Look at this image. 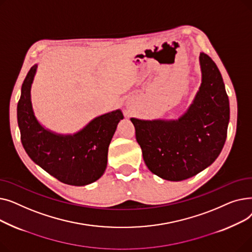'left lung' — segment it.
<instances>
[{
    "label": "left lung",
    "mask_w": 252,
    "mask_h": 252,
    "mask_svg": "<svg viewBox=\"0 0 252 252\" xmlns=\"http://www.w3.org/2000/svg\"><path fill=\"white\" fill-rule=\"evenodd\" d=\"M199 63V90L178 119L130 118L145 163L151 173L167 181L199 174L217 159L226 142L230 104L221 74L204 53H200Z\"/></svg>",
    "instance_id": "obj_1"
}]
</instances>
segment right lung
I'll list each match as a JSON object with an SVG mask.
<instances>
[{"label": "right lung", "instance_id": "1", "mask_svg": "<svg viewBox=\"0 0 252 252\" xmlns=\"http://www.w3.org/2000/svg\"><path fill=\"white\" fill-rule=\"evenodd\" d=\"M34 64L21 87L17 122L21 143L31 159L48 174L71 186H86L99 180L107 167L108 147L118 123L121 109L95 117L74 134H58L37 121L32 103Z\"/></svg>", "mask_w": 252, "mask_h": 252}]
</instances>
